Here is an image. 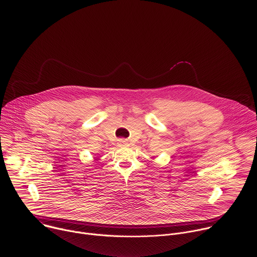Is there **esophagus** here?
<instances>
[{
	"instance_id": "1",
	"label": "esophagus",
	"mask_w": 257,
	"mask_h": 257,
	"mask_svg": "<svg viewBox=\"0 0 257 257\" xmlns=\"http://www.w3.org/2000/svg\"><path fill=\"white\" fill-rule=\"evenodd\" d=\"M118 143H119L120 146H125V145H127V141L124 140V139H119Z\"/></svg>"
}]
</instances>
